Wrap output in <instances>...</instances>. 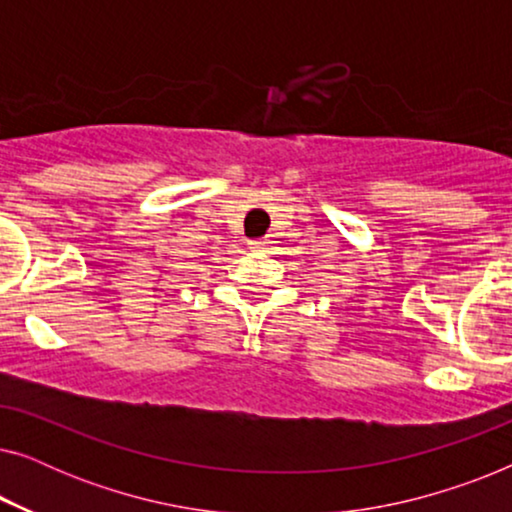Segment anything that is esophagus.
Returning <instances> with one entry per match:
<instances>
[{
    "instance_id": "1",
    "label": "esophagus",
    "mask_w": 512,
    "mask_h": 512,
    "mask_svg": "<svg viewBox=\"0 0 512 512\" xmlns=\"http://www.w3.org/2000/svg\"><path fill=\"white\" fill-rule=\"evenodd\" d=\"M268 244H270V242H265V240H254V242H249V249H254V251H268Z\"/></svg>"
}]
</instances>
